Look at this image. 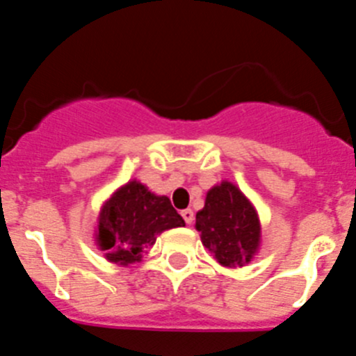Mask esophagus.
<instances>
[{
  "label": "esophagus",
  "mask_w": 356,
  "mask_h": 356,
  "mask_svg": "<svg viewBox=\"0 0 356 356\" xmlns=\"http://www.w3.org/2000/svg\"><path fill=\"white\" fill-rule=\"evenodd\" d=\"M181 217H184V221L187 222V225H193L194 221V212L191 209H185L181 210Z\"/></svg>",
  "instance_id": "esophagus-1"
}]
</instances>
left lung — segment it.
I'll return each instance as SVG.
<instances>
[{
    "label": "left lung",
    "mask_w": 356,
    "mask_h": 356,
    "mask_svg": "<svg viewBox=\"0 0 356 356\" xmlns=\"http://www.w3.org/2000/svg\"><path fill=\"white\" fill-rule=\"evenodd\" d=\"M196 229L203 246L222 266L250 262L259 248L260 222L250 201L235 185L222 181L207 194L203 210L196 213Z\"/></svg>",
    "instance_id": "8db88e82"
}]
</instances>
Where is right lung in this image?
<instances>
[{"label":"right lung","mask_w":356,"mask_h":356,"mask_svg":"<svg viewBox=\"0 0 356 356\" xmlns=\"http://www.w3.org/2000/svg\"><path fill=\"white\" fill-rule=\"evenodd\" d=\"M185 226L165 196L151 194L144 185L130 181L110 197L99 213V246L106 259L128 266L140 260L144 248L155 244L163 229Z\"/></svg>","instance_id":"obj_1"}]
</instances>
